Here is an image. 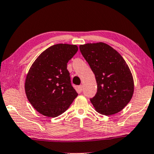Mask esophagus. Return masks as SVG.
<instances>
[{
  "mask_svg": "<svg viewBox=\"0 0 154 154\" xmlns=\"http://www.w3.org/2000/svg\"><path fill=\"white\" fill-rule=\"evenodd\" d=\"M78 91H79V92H81L83 91V85H80V86H78Z\"/></svg>",
  "mask_w": 154,
  "mask_h": 154,
  "instance_id": "esophagus-1",
  "label": "esophagus"
}]
</instances>
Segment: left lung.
Masks as SVG:
<instances>
[{"mask_svg": "<svg viewBox=\"0 0 154 154\" xmlns=\"http://www.w3.org/2000/svg\"><path fill=\"white\" fill-rule=\"evenodd\" d=\"M79 49L95 75L97 92L90 101L96 111L104 115L120 112L134 91L133 75L123 57L103 42L81 45Z\"/></svg>", "mask_w": 154, "mask_h": 154, "instance_id": "8db88e82", "label": "left lung"}]
</instances>
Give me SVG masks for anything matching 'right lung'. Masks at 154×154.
<instances>
[{"label": "right lung", "instance_id": "right-lung-1", "mask_svg": "<svg viewBox=\"0 0 154 154\" xmlns=\"http://www.w3.org/2000/svg\"><path fill=\"white\" fill-rule=\"evenodd\" d=\"M78 51L76 45L57 44L45 50L27 73L25 91L38 112L49 117L60 115L78 96L67 63Z\"/></svg>", "mask_w": 154, "mask_h": 154}]
</instances>
